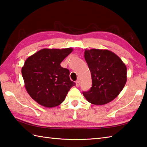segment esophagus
<instances>
[{"label": "esophagus", "instance_id": "esophagus-1", "mask_svg": "<svg viewBox=\"0 0 147 147\" xmlns=\"http://www.w3.org/2000/svg\"><path fill=\"white\" fill-rule=\"evenodd\" d=\"M80 81L79 80H77V81L76 82V86L77 87H79L80 86Z\"/></svg>", "mask_w": 147, "mask_h": 147}]
</instances>
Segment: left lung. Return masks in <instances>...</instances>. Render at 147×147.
<instances>
[{
	"mask_svg": "<svg viewBox=\"0 0 147 147\" xmlns=\"http://www.w3.org/2000/svg\"><path fill=\"white\" fill-rule=\"evenodd\" d=\"M84 58L91 74L92 87L82 92L84 96L96 105L114 100L126 83V66L117 55L107 49H86Z\"/></svg>",
	"mask_w": 147,
	"mask_h": 147,
	"instance_id": "8db88e82",
	"label": "left lung"
}]
</instances>
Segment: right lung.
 I'll return each mask as SVG.
<instances>
[{
    "label": "right lung",
    "instance_id": "1",
    "mask_svg": "<svg viewBox=\"0 0 147 147\" xmlns=\"http://www.w3.org/2000/svg\"><path fill=\"white\" fill-rule=\"evenodd\" d=\"M72 51V48H45L26 59L22 68L25 87L31 98L40 105L58 106L76 85L70 79L69 70L60 65Z\"/></svg>",
    "mask_w": 147,
    "mask_h": 147
}]
</instances>
